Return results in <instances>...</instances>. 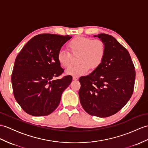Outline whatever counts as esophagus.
<instances>
[{
	"label": "esophagus",
	"instance_id": "1",
	"mask_svg": "<svg viewBox=\"0 0 148 148\" xmlns=\"http://www.w3.org/2000/svg\"><path fill=\"white\" fill-rule=\"evenodd\" d=\"M78 77H77V76H73V80H78Z\"/></svg>",
	"mask_w": 148,
	"mask_h": 148
}]
</instances>
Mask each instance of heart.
<instances>
[{
	"instance_id": "obj_1",
	"label": "heart",
	"mask_w": 148,
	"mask_h": 148,
	"mask_svg": "<svg viewBox=\"0 0 148 148\" xmlns=\"http://www.w3.org/2000/svg\"><path fill=\"white\" fill-rule=\"evenodd\" d=\"M68 48L73 56H77L79 63L69 67L72 63V55L69 52L60 50L57 60L63 67L68 68L66 73L72 75H84L90 68H98L104 58L106 46L100 39H92L86 37L75 38L68 43Z\"/></svg>"
}]
</instances>
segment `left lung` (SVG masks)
<instances>
[{
	"label": "left lung",
	"mask_w": 148,
	"mask_h": 148,
	"mask_svg": "<svg viewBox=\"0 0 148 148\" xmlns=\"http://www.w3.org/2000/svg\"><path fill=\"white\" fill-rule=\"evenodd\" d=\"M94 37L105 44V56L92 73L79 78L78 94L82 107L88 114L107 117L116 114L131 99L135 67L127 50L113 36L99 34Z\"/></svg>",
	"instance_id": "left-lung-1"
}]
</instances>
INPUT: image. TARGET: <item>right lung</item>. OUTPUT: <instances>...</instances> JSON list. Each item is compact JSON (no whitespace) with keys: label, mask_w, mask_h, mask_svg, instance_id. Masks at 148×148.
<instances>
[{"label":"right lung","mask_w":148,"mask_h":148,"mask_svg":"<svg viewBox=\"0 0 148 148\" xmlns=\"http://www.w3.org/2000/svg\"><path fill=\"white\" fill-rule=\"evenodd\" d=\"M71 36L41 34L29 41L17 56L11 81L14 95L21 108L33 116L51 114L63 91L72 81L71 75L55 80L64 70L58 53Z\"/></svg>","instance_id":"right-lung-1"}]
</instances>
